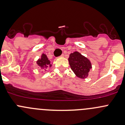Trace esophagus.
<instances>
[{"instance_id": "34e87169", "label": "esophagus", "mask_w": 125, "mask_h": 125, "mask_svg": "<svg viewBox=\"0 0 125 125\" xmlns=\"http://www.w3.org/2000/svg\"><path fill=\"white\" fill-rule=\"evenodd\" d=\"M64 57V54H62V55L60 56V57Z\"/></svg>"}]
</instances>
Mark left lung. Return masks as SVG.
Instances as JSON below:
<instances>
[{"label": "left lung", "instance_id": "obj_1", "mask_svg": "<svg viewBox=\"0 0 125 125\" xmlns=\"http://www.w3.org/2000/svg\"><path fill=\"white\" fill-rule=\"evenodd\" d=\"M68 61L71 68L77 77L80 79L88 77L89 71L92 68L91 63L88 58L75 51L70 54Z\"/></svg>", "mask_w": 125, "mask_h": 125}]
</instances>
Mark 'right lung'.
I'll return each mask as SVG.
<instances>
[{"label": "right lung", "instance_id": "obj_1", "mask_svg": "<svg viewBox=\"0 0 125 125\" xmlns=\"http://www.w3.org/2000/svg\"><path fill=\"white\" fill-rule=\"evenodd\" d=\"M37 65L39 66V68L41 69H45V70H46V69L48 67H51L52 66V64H51V62L49 60L48 58L47 57L46 54L43 53L41 55V58L39 59L36 62Z\"/></svg>", "mask_w": 125, "mask_h": 125}]
</instances>
